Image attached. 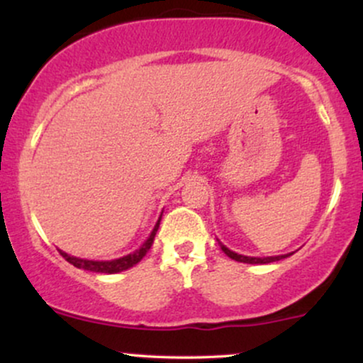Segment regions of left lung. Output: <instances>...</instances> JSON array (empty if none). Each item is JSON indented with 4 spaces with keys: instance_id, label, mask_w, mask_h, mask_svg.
Segmentation results:
<instances>
[{
    "instance_id": "1",
    "label": "left lung",
    "mask_w": 363,
    "mask_h": 363,
    "mask_svg": "<svg viewBox=\"0 0 363 363\" xmlns=\"http://www.w3.org/2000/svg\"><path fill=\"white\" fill-rule=\"evenodd\" d=\"M220 247H222V251L227 254L230 259H235L239 262H247V264H268V262H273V261H280L283 257H289L291 254H283V256H269V257H251V256H242V254H237L234 251H230L228 247H225V245L220 242Z\"/></svg>"
}]
</instances>
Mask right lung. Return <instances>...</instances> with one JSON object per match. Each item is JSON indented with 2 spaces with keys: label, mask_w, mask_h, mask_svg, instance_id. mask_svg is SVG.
<instances>
[{
  "label": "right lung",
  "mask_w": 363,
  "mask_h": 363,
  "mask_svg": "<svg viewBox=\"0 0 363 363\" xmlns=\"http://www.w3.org/2000/svg\"><path fill=\"white\" fill-rule=\"evenodd\" d=\"M162 218V215H160ZM160 218L157 220L155 227H153L152 234L147 240H145V244L141 245L140 249H136L135 252L128 254V256L124 257H119V259H112V261H91V259H82V257H74V256H69V254L60 251V254L62 257H65L66 261L72 262L73 266H77V268L80 269H86V272H94V273H107V274H114V273H121L124 272V269H129L133 268L135 264H138V262L143 259L145 254L150 251V247H152L153 244V239H155V234L158 230V225H160Z\"/></svg>",
  "instance_id": "right-lung-1"
}]
</instances>
